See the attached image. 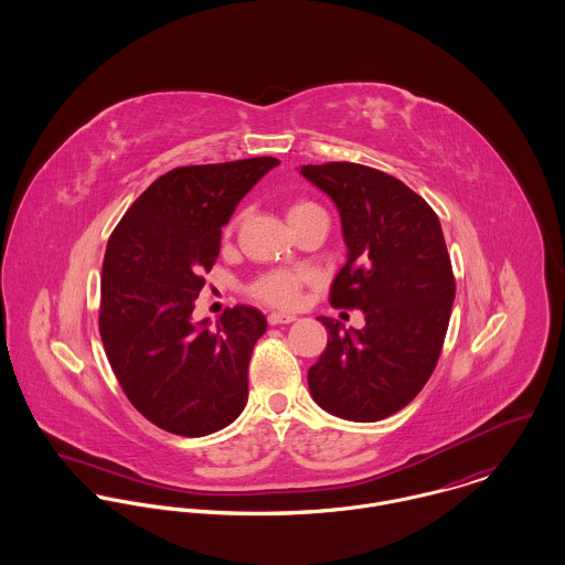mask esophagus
Returning <instances> with one entry per match:
<instances>
[{
	"label": "esophagus",
	"mask_w": 565,
	"mask_h": 565,
	"mask_svg": "<svg viewBox=\"0 0 565 565\" xmlns=\"http://www.w3.org/2000/svg\"><path fill=\"white\" fill-rule=\"evenodd\" d=\"M267 322L271 323V326L291 323L296 322V316H291V313H269V316H267Z\"/></svg>",
	"instance_id": "obj_1"
}]
</instances>
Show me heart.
Segmentation results:
<instances>
[{
	"instance_id": "1",
	"label": "heart",
	"mask_w": 565,
	"mask_h": 565,
	"mask_svg": "<svg viewBox=\"0 0 565 565\" xmlns=\"http://www.w3.org/2000/svg\"><path fill=\"white\" fill-rule=\"evenodd\" d=\"M311 206H316V204H311V202L291 204L289 211H287L289 222L296 220L300 213H305ZM309 280H311V271H307V269H274V271L263 274L252 285V296L267 302V305L289 309V307L298 305L300 291Z\"/></svg>"
}]
</instances>
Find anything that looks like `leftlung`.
Listing matches in <instances>:
<instances>
[{"label":"left lung","mask_w":565,"mask_h":565,"mask_svg":"<svg viewBox=\"0 0 565 565\" xmlns=\"http://www.w3.org/2000/svg\"><path fill=\"white\" fill-rule=\"evenodd\" d=\"M341 215L348 260L330 305L361 309L365 326L328 318L309 390L323 411L379 422L411 403L430 379L455 302V276L435 211L398 178L356 162L305 164Z\"/></svg>","instance_id":"8db88e82"}]
</instances>
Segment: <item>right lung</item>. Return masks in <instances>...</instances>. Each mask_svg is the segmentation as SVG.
Masks as SVG:
<instances>
[{
	"mask_svg": "<svg viewBox=\"0 0 565 565\" xmlns=\"http://www.w3.org/2000/svg\"><path fill=\"white\" fill-rule=\"evenodd\" d=\"M278 162L256 157L175 167L135 200L108 239L102 343L128 401L162 430L211 435L247 403V365L265 316L237 305L211 330L191 313L220 256L222 228Z\"/></svg>",
	"mask_w": 565,
	"mask_h": 565,
	"instance_id": "right-lung-1",
	"label": "right lung"
}]
</instances>
